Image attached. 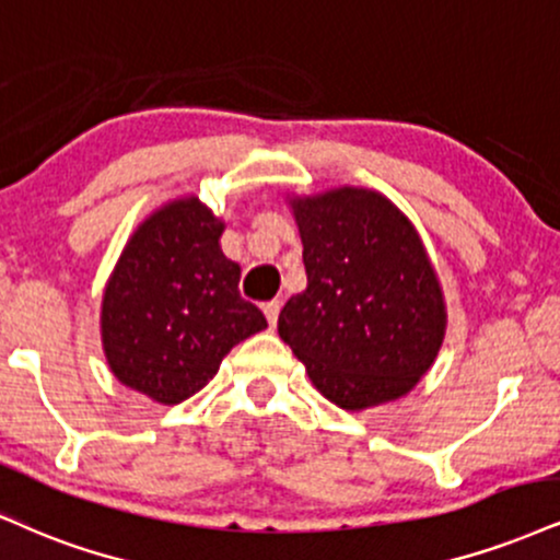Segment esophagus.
<instances>
[{"mask_svg": "<svg viewBox=\"0 0 560 560\" xmlns=\"http://www.w3.org/2000/svg\"><path fill=\"white\" fill-rule=\"evenodd\" d=\"M279 310H281L279 300H271V302H266V305H262V313H266V320H268V326H271V328H276V320H279Z\"/></svg>", "mask_w": 560, "mask_h": 560, "instance_id": "esophagus-1", "label": "esophagus"}]
</instances>
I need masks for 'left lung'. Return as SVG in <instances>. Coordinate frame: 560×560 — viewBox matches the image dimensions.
<instances>
[{
  "label": "left lung",
  "mask_w": 560,
  "mask_h": 560,
  "mask_svg": "<svg viewBox=\"0 0 560 560\" xmlns=\"http://www.w3.org/2000/svg\"><path fill=\"white\" fill-rule=\"evenodd\" d=\"M289 206L307 289L281 310L279 336L336 407L401 399L435 362L448 323L415 224L368 187L294 195Z\"/></svg>",
  "instance_id": "1"
}]
</instances>
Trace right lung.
<instances>
[{
    "label": "right lung",
    "instance_id": "add662e5",
    "mask_svg": "<svg viewBox=\"0 0 560 560\" xmlns=\"http://www.w3.org/2000/svg\"><path fill=\"white\" fill-rule=\"evenodd\" d=\"M226 224L198 195L156 208L127 240L101 300V345L114 378L179 404L219 373L266 318L240 298V266L221 253Z\"/></svg>",
    "mask_w": 560,
    "mask_h": 560
}]
</instances>
